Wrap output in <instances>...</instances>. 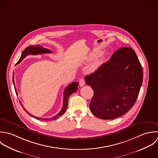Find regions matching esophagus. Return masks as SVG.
Masks as SVG:
<instances>
[{"mask_svg": "<svg viewBox=\"0 0 158 158\" xmlns=\"http://www.w3.org/2000/svg\"><path fill=\"white\" fill-rule=\"evenodd\" d=\"M79 85L81 87H82L85 85V81L84 79H81L79 80Z\"/></svg>", "mask_w": 158, "mask_h": 158, "instance_id": "esophagus-1", "label": "esophagus"}]
</instances>
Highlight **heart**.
<instances>
[{
    "instance_id": "heart-1",
    "label": "heart",
    "mask_w": 158,
    "mask_h": 158,
    "mask_svg": "<svg viewBox=\"0 0 158 158\" xmlns=\"http://www.w3.org/2000/svg\"><path fill=\"white\" fill-rule=\"evenodd\" d=\"M98 52L94 51L92 52L90 56L88 57V60H91L95 58L98 56ZM106 57V55L105 53H101L98 56V57L95 59L94 62L91 64V66L89 68V71L90 72H94L96 70H97L103 63L105 62Z\"/></svg>"
}]
</instances>
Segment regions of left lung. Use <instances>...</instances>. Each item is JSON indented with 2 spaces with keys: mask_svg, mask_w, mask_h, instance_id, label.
<instances>
[{
  "mask_svg": "<svg viewBox=\"0 0 158 158\" xmlns=\"http://www.w3.org/2000/svg\"><path fill=\"white\" fill-rule=\"evenodd\" d=\"M143 68L135 51L124 47L94 73L85 77L94 95L90 104L98 118L110 120L127 112L134 105L143 82Z\"/></svg>",
  "mask_w": 158,
  "mask_h": 158,
  "instance_id": "1",
  "label": "left lung"
}]
</instances>
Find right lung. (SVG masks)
Instances as JSON below:
<instances>
[{
	"mask_svg": "<svg viewBox=\"0 0 158 158\" xmlns=\"http://www.w3.org/2000/svg\"><path fill=\"white\" fill-rule=\"evenodd\" d=\"M49 53H52V51L49 49H48L46 48H43L42 46H41L40 44H36L35 46H30L27 48H26L22 52L21 54V56L19 60V61L18 62V63H16V64H18V63H20L27 55H37V54H49ZM13 82L14 84V87H15V92L16 95H18V93L16 91V89L15 88V80H14V76H13ZM79 85V82H74L73 83H71V84L68 85L64 89V94H63V106H62V109L60 110V112L57 114L56 116L50 118H40V117H36L35 116H33L32 114H31L29 112H28L25 109L24 107L23 106V105L22 104V103L20 102H19L21 105V106L23 107V108L24 109V110L27 112V114L30 115L31 116H32V117L37 119V120H45V121H48V120H56L57 118H59L60 117H62L64 114V113L65 112L66 109H67V106H68V98L69 97V96L71 95L73 93H74L77 91V87Z\"/></svg>",
	"mask_w": 158,
	"mask_h": 158,
	"instance_id": "add662e5",
	"label": "right lung"
}]
</instances>
